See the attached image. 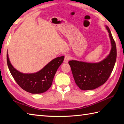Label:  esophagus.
<instances>
[{"instance_id":"34e87169","label":"esophagus","mask_w":124,"mask_h":124,"mask_svg":"<svg viewBox=\"0 0 124 124\" xmlns=\"http://www.w3.org/2000/svg\"><path fill=\"white\" fill-rule=\"evenodd\" d=\"M69 60H70V56L69 55H65L64 62L65 63H68V61H69Z\"/></svg>"}]
</instances>
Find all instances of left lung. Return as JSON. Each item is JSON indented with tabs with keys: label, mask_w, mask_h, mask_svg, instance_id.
Instances as JSON below:
<instances>
[{
	"label": "left lung",
	"mask_w": 124,
	"mask_h": 124,
	"mask_svg": "<svg viewBox=\"0 0 124 124\" xmlns=\"http://www.w3.org/2000/svg\"><path fill=\"white\" fill-rule=\"evenodd\" d=\"M107 30L111 42V50L107 57L99 63H87L71 60L69 64L76 84L81 89H94L104 84L111 75L115 65L116 48L115 41L107 26Z\"/></svg>",
	"instance_id": "obj_1"
}]
</instances>
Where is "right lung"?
<instances>
[{"mask_svg":"<svg viewBox=\"0 0 124 124\" xmlns=\"http://www.w3.org/2000/svg\"><path fill=\"white\" fill-rule=\"evenodd\" d=\"M64 58L63 56L55 58L40 71L33 74L22 73L13 68L8 53L7 63L11 75L22 89L32 94H39L46 92L51 87L56 72Z\"/></svg>","mask_w":124,"mask_h":124,"instance_id":"1","label":"right lung"}]
</instances>
